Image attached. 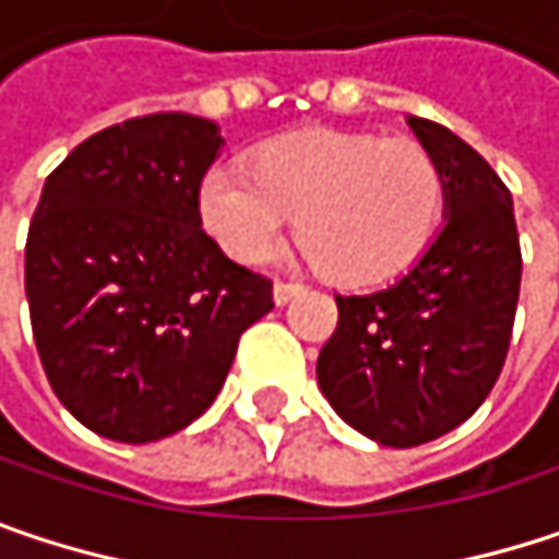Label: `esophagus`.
Here are the masks:
<instances>
[{
    "instance_id": "34e87169",
    "label": "esophagus",
    "mask_w": 559,
    "mask_h": 559,
    "mask_svg": "<svg viewBox=\"0 0 559 559\" xmlns=\"http://www.w3.org/2000/svg\"><path fill=\"white\" fill-rule=\"evenodd\" d=\"M300 290H304V284H300V281H278V284H275V304H287V300H294Z\"/></svg>"
}]
</instances>
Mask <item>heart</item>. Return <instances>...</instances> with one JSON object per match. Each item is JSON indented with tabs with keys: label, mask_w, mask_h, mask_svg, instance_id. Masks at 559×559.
Returning <instances> with one entry per match:
<instances>
[{
	"label": "heart",
	"mask_w": 559,
	"mask_h": 559,
	"mask_svg": "<svg viewBox=\"0 0 559 559\" xmlns=\"http://www.w3.org/2000/svg\"><path fill=\"white\" fill-rule=\"evenodd\" d=\"M444 176L419 143L342 130L287 133L252 169L224 163L198 188L204 229L239 262H262L297 214V239L342 284L409 269L438 229Z\"/></svg>",
	"instance_id": "obj_1"
}]
</instances>
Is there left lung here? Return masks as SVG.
I'll list each match as a JSON object with an SVG mask.
<instances>
[{
	"label": "left lung",
	"instance_id": "1",
	"mask_svg": "<svg viewBox=\"0 0 559 559\" xmlns=\"http://www.w3.org/2000/svg\"><path fill=\"white\" fill-rule=\"evenodd\" d=\"M444 176V227L381 290L335 294L338 323L317 358L332 409L390 448H416L471 419L512 338L522 249L512 194L474 146L409 118Z\"/></svg>",
	"mask_w": 559,
	"mask_h": 559
}]
</instances>
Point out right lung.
I'll use <instances>...</instances> for the list:
<instances>
[{
	"label": "right lung",
	"mask_w": 559,
	"mask_h": 559,
	"mask_svg": "<svg viewBox=\"0 0 559 559\" xmlns=\"http://www.w3.org/2000/svg\"><path fill=\"white\" fill-rule=\"evenodd\" d=\"M224 146L163 111L98 130L47 176L25 246L34 345L85 429L146 444L191 426L227 381L272 281L201 229L198 188Z\"/></svg>",
	"instance_id": "add662e5"
}]
</instances>
